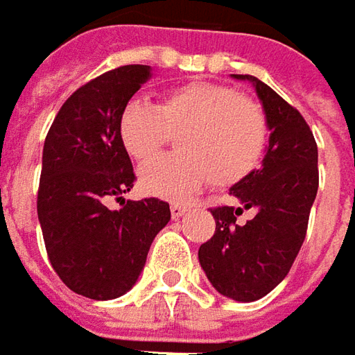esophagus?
Masks as SVG:
<instances>
[{
  "label": "esophagus",
  "mask_w": 355,
  "mask_h": 355,
  "mask_svg": "<svg viewBox=\"0 0 355 355\" xmlns=\"http://www.w3.org/2000/svg\"><path fill=\"white\" fill-rule=\"evenodd\" d=\"M184 212H187V206H184V204H178V202L171 204V216H173L175 220L182 218V216H184Z\"/></svg>",
  "instance_id": "obj_1"
}]
</instances>
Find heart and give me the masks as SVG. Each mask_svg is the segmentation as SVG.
Returning <instances> with one entry per match:
<instances>
[{
	"label": "heart",
	"mask_w": 355,
	"mask_h": 355,
	"mask_svg": "<svg viewBox=\"0 0 355 355\" xmlns=\"http://www.w3.org/2000/svg\"><path fill=\"white\" fill-rule=\"evenodd\" d=\"M178 135V155L143 166V192L182 200L208 180L218 187L236 184L261 161L267 145V121L261 107L236 90L190 82L166 92L159 104L129 100L117 117V137L137 163L153 159Z\"/></svg>",
	"instance_id": "heart-1"
}]
</instances>
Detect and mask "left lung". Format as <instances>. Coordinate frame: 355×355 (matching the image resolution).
Returning <instances> with one entry per match:
<instances>
[{"label":"left lung","instance_id":"obj_1","mask_svg":"<svg viewBox=\"0 0 355 355\" xmlns=\"http://www.w3.org/2000/svg\"><path fill=\"white\" fill-rule=\"evenodd\" d=\"M232 78L253 84L269 141L261 166L230 189L239 206L212 210L216 232L200 245L198 261L220 295L251 302L271 293L299 255L318 190V147L299 110L275 90L250 74ZM243 209L254 218L239 225Z\"/></svg>","mask_w":355,"mask_h":355}]
</instances>
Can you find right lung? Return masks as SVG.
<instances>
[{
  "instance_id": "1",
  "label": "right lung",
  "mask_w": 355,
  "mask_h": 355,
  "mask_svg": "<svg viewBox=\"0 0 355 355\" xmlns=\"http://www.w3.org/2000/svg\"><path fill=\"white\" fill-rule=\"evenodd\" d=\"M151 76V67L128 64L90 80L62 104L44 139L37 194L44 248L60 281L88 299L125 295L171 220L166 202L123 198L135 175L117 117ZM110 198L119 211L105 206Z\"/></svg>"
}]
</instances>
